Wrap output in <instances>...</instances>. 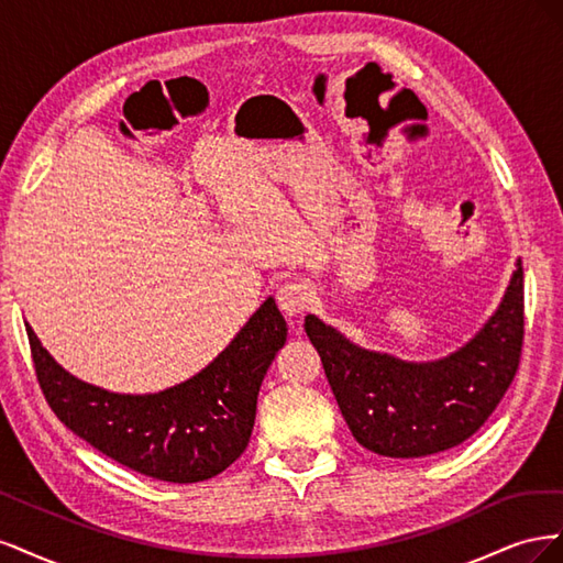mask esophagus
I'll list each match as a JSON object with an SVG mask.
<instances>
[{"instance_id":"1","label":"esophagus","mask_w":563,"mask_h":563,"mask_svg":"<svg viewBox=\"0 0 563 563\" xmlns=\"http://www.w3.org/2000/svg\"><path fill=\"white\" fill-rule=\"evenodd\" d=\"M310 302H312V291L308 284L294 279V282H286L277 288V305L286 317L302 314L310 308Z\"/></svg>"}]
</instances>
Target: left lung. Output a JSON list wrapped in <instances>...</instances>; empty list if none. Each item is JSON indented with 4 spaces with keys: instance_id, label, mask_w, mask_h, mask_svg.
I'll return each instance as SVG.
<instances>
[{
    "instance_id": "left-lung-1",
    "label": "left lung",
    "mask_w": 563,
    "mask_h": 563,
    "mask_svg": "<svg viewBox=\"0 0 563 563\" xmlns=\"http://www.w3.org/2000/svg\"><path fill=\"white\" fill-rule=\"evenodd\" d=\"M323 373L352 437L387 457H420L470 439L512 385L523 345V269L509 279L503 302L467 345L437 362H401L371 352L305 317Z\"/></svg>"
}]
</instances>
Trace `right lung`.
Wrapping results in <instances>:
<instances>
[{
  "label": "right lung",
  "instance_id": "obj_1",
  "mask_svg": "<svg viewBox=\"0 0 563 563\" xmlns=\"http://www.w3.org/2000/svg\"><path fill=\"white\" fill-rule=\"evenodd\" d=\"M32 362L51 411L103 455L159 482L195 484L228 470L251 439L265 373L286 343L267 298L197 376L157 395H117L70 376L27 323Z\"/></svg>",
  "mask_w": 563,
  "mask_h": 563
}]
</instances>
